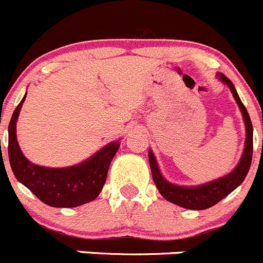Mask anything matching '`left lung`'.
Wrapping results in <instances>:
<instances>
[{
	"instance_id": "left-lung-1",
	"label": "left lung",
	"mask_w": 263,
	"mask_h": 263,
	"mask_svg": "<svg viewBox=\"0 0 263 263\" xmlns=\"http://www.w3.org/2000/svg\"><path fill=\"white\" fill-rule=\"evenodd\" d=\"M217 77H219V79L223 84L228 85L229 89L233 93V97L235 98V102L238 103L239 108H240L244 125H246L244 149L235 168L233 171H230L228 175H223L222 178L209 181V183L201 184V185H176V184L170 183V181H167L163 178L152 149H148V160H149L152 178L156 186H157L158 192L161 193V196L166 201L188 210H206L215 206L216 203H219L221 199L229 196L231 192L235 191L243 183L252 163V155H253V126H252V121L248 115V111H247V108L241 103L240 97L236 93V89L233 83H231V80L229 78H226L223 74H221V72L217 74Z\"/></svg>"
}]
</instances>
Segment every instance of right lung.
Segmentation results:
<instances>
[{
    "label": "right lung",
    "instance_id": "1",
    "mask_svg": "<svg viewBox=\"0 0 263 263\" xmlns=\"http://www.w3.org/2000/svg\"><path fill=\"white\" fill-rule=\"evenodd\" d=\"M27 93L15 108L9 124V160L17 181L51 207H78L95 201L102 191L108 167L120 147L115 140L88 160L69 167H46L30 162L23 155L16 138V123Z\"/></svg>",
    "mask_w": 263,
    "mask_h": 263
}]
</instances>
